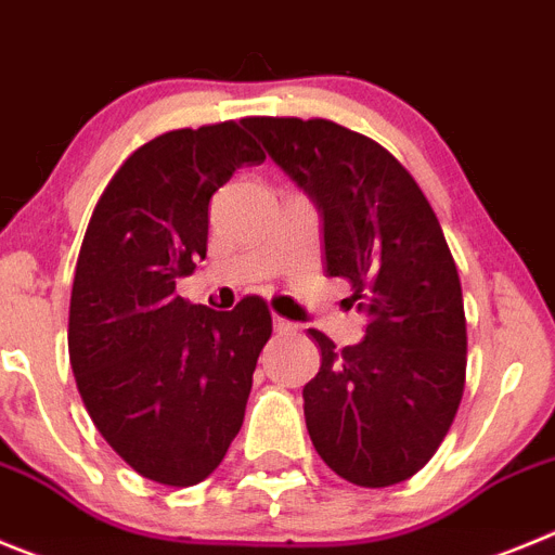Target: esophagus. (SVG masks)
<instances>
[{"instance_id":"esophagus-1","label":"esophagus","mask_w":555,"mask_h":555,"mask_svg":"<svg viewBox=\"0 0 555 555\" xmlns=\"http://www.w3.org/2000/svg\"><path fill=\"white\" fill-rule=\"evenodd\" d=\"M273 332H276V334L293 332V323L284 321V318H279V314H273Z\"/></svg>"}]
</instances>
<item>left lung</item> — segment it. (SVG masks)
Segmentation results:
<instances>
[{"label":"left lung","mask_w":555,"mask_h":555,"mask_svg":"<svg viewBox=\"0 0 555 555\" xmlns=\"http://www.w3.org/2000/svg\"><path fill=\"white\" fill-rule=\"evenodd\" d=\"M323 218L326 273L351 282L364 339L321 346L304 387L314 451L357 487H392L434 456L464 392L462 284L431 204L387 149L334 121L246 118Z\"/></svg>","instance_id":"left-lung-1"}]
</instances>
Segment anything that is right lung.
<instances>
[{
    "mask_svg": "<svg viewBox=\"0 0 555 555\" xmlns=\"http://www.w3.org/2000/svg\"><path fill=\"white\" fill-rule=\"evenodd\" d=\"M262 159L243 121L159 134L109 179L79 248L68 309L79 396L107 446L166 487H193L227 456L271 337L262 298L216 312L177 296L207 257L212 193Z\"/></svg>",
    "mask_w": 555,
    "mask_h": 555,
    "instance_id": "add662e5",
    "label": "right lung"
}]
</instances>
